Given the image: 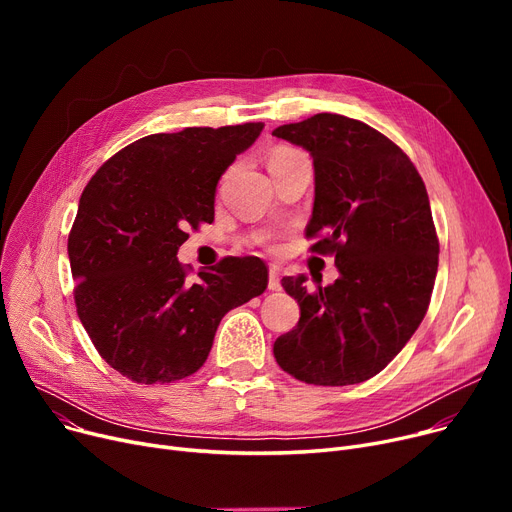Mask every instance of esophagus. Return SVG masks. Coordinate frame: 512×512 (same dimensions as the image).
Here are the masks:
<instances>
[{"label":"esophagus","mask_w":512,"mask_h":512,"mask_svg":"<svg viewBox=\"0 0 512 512\" xmlns=\"http://www.w3.org/2000/svg\"><path fill=\"white\" fill-rule=\"evenodd\" d=\"M267 288L270 290H282V284H280V270L276 265L270 267V282H267Z\"/></svg>","instance_id":"esophagus-1"}]
</instances>
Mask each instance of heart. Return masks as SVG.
<instances>
[{
	"instance_id": "b5f03b06",
	"label": "heart",
	"mask_w": 512,
	"mask_h": 512,
	"mask_svg": "<svg viewBox=\"0 0 512 512\" xmlns=\"http://www.w3.org/2000/svg\"><path fill=\"white\" fill-rule=\"evenodd\" d=\"M288 153H294V149H290V147H278V149H274V153L270 155V159L282 157V155H288Z\"/></svg>"
}]
</instances>
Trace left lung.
<instances>
[{
	"label": "left lung",
	"instance_id": "8db88e82",
	"mask_svg": "<svg viewBox=\"0 0 512 512\" xmlns=\"http://www.w3.org/2000/svg\"><path fill=\"white\" fill-rule=\"evenodd\" d=\"M272 134L313 157L305 234L340 272L315 290L303 276L282 278L301 319L274 342V357L305 384L365 382L402 351L432 299L440 242L425 184L405 151L353 118L315 114Z\"/></svg>",
	"mask_w": 512,
	"mask_h": 512
}]
</instances>
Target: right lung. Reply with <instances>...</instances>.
<instances>
[{"mask_svg":"<svg viewBox=\"0 0 512 512\" xmlns=\"http://www.w3.org/2000/svg\"><path fill=\"white\" fill-rule=\"evenodd\" d=\"M263 122L193 126L130 143L93 174L68 234L76 313L105 363L137 384H170L205 363L222 317L267 288L259 257L191 274L188 228L213 222L220 176Z\"/></svg>","mask_w":512,"mask_h":512,"instance_id":"right-lung-1","label":"right lung"}]
</instances>
